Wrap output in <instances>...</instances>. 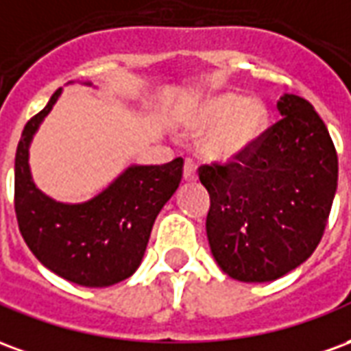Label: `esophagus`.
<instances>
[{
	"label": "esophagus",
	"instance_id": "1",
	"mask_svg": "<svg viewBox=\"0 0 351 351\" xmlns=\"http://www.w3.org/2000/svg\"><path fill=\"white\" fill-rule=\"evenodd\" d=\"M184 180H188V182H195V180H197L195 163H193L191 160L184 161Z\"/></svg>",
	"mask_w": 351,
	"mask_h": 351
}]
</instances>
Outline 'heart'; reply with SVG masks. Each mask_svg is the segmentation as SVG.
<instances>
[{
	"label": "heart",
	"instance_id": "b5f03b06",
	"mask_svg": "<svg viewBox=\"0 0 351 351\" xmlns=\"http://www.w3.org/2000/svg\"><path fill=\"white\" fill-rule=\"evenodd\" d=\"M267 118V107L259 99H244L241 93L223 92L190 108L182 118V128L193 137L206 133L197 143L203 160L229 163L258 145Z\"/></svg>",
	"mask_w": 351,
	"mask_h": 351
}]
</instances>
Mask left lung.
<instances>
[{"label":"left lung","mask_w":351,"mask_h":351,"mask_svg":"<svg viewBox=\"0 0 351 351\" xmlns=\"http://www.w3.org/2000/svg\"><path fill=\"white\" fill-rule=\"evenodd\" d=\"M278 122L239 160L201 165L206 237L241 282H271L304 263L324 237L339 180L331 135L308 101L284 93Z\"/></svg>","instance_id":"obj_1"}]
</instances>
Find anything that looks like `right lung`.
Masks as SVG:
<instances>
[{
	"label": "right lung",
	"instance_id": "obj_1",
	"mask_svg": "<svg viewBox=\"0 0 351 351\" xmlns=\"http://www.w3.org/2000/svg\"><path fill=\"white\" fill-rule=\"evenodd\" d=\"M92 86V82H86ZM54 92L22 131L14 158V210L27 248L47 269L73 284L114 286L137 271L158 214L182 180V158L131 165L86 203H60L32 178L29 145L60 97Z\"/></svg>",
	"mask_w": 351,
	"mask_h": 351
}]
</instances>
